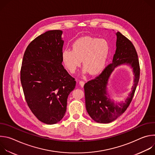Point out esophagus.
I'll use <instances>...</instances> for the list:
<instances>
[{
    "instance_id": "1",
    "label": "esophagus",
    "mask_w": 155,
    "mask_h": 155,
    "mask_svg": "<svg viewBox=\"0 0 155 155\" xmlns=\"http://www.w3.org/2000/svg\"><path fill=\"white\" fill-rule=\"evenodd\" d=\"M79 84L81 86V87H83L84 84V82L83 81H79Z\"/></svg>"
}]
</instances>
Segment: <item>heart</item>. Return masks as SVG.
<instances>
[{
	"label": "heart",
	"instance_id": "heart-1",
	"mask_svg": "<svg viewBox=\"0 0 155 155\" xmlns=\"http://www.w3.org/2000/svg\"><path fill=\"white\" fill-rule=\"evenodd\" d=\"M109 50L108 43L105 40L84 37L73 42L72 50L65 49L62 51V61L65 68L73 74L82 60L83 72L95 75L104 69Z\"/></svg>",
	"mask_w": 155,
	"mask_h": 155
}]
</instances>
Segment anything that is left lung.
Instances as JSON below:
<instances>
[{
    "label": "left lung",
    "mask_w": 155,
    "mask_h": 155,
    "mask_svg": "<svg viewBox=\"0 0 155 155\" xmlns=\"http://www.w3.org/2000/svg\"><path fill=\"white\" fill-rule=\"evenodd\" d=\"M116 51L112 63L110 64L96 78L84 85L87 112L96 122L108 123L115 120L129 107L140 77V66L137 51L132 43L120 32L116 33ZM131 66L135 75L134 84L129 96L123 103H116L109 99L107 92L109 78L118 66Z\"/></svg>",
    "instance_id": "8db88e82"
}]
</instances>
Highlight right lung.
<instances>
[{"label":"right lung","instance_id":"obj_1","mask_svg":"<svg viewBox=\"0 0 155 155\" xmlns=\"http://www.w3.org/2000/svg\"><path fill=\"white\" fill-rule=\"evenodd\" d=\"M62 31H48L28 46L22 62L21 83L26 102L40 121L53 124L65 115L75 78L62 65Z\"/></svg>","mask_w":155,"mask_h":155}]
</instances>
